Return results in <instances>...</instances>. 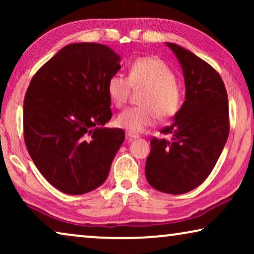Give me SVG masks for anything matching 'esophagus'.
<instances>
[{
  "label": "esophagus",
  "instance_id": "1",
  "mask_svg": "<svg viewBox=\"0 0 254 254\" xmlns=\"http://www.w3.org/2000/svg\"><path fill=\"white\" fill-rule=\"evenodd\" d=\"M126 137H127V140L131 141V140H136V138H138V135L135 133H131V131H127Z\"/></svg>",
  "mask_w": 254,
  "mask_h": 254
}]
</instances>
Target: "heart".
I'll use <instances>...</instances> for the list:
<instances>
[{"instance_id": "heart-1", "label": "heart", "mask_w": 254, "mask_h": 254, "mask_svg": "<svg viewBox=\"0 0 254 254\" xmlns=\"http://www.w3.org/2000/svg\"><path fill=\"white\" fill-rule=\"evenodd\" d=\"M131 86L147 88L142 97V105L128 107L118 116L116 123L131 133H141L155 123L156 117H173L182 104V92L176 83V76L161 59L144 57L130 65L128 78L114 74L107 82V92L117 107L124 106L129 97Z\"/></svg>"}]
</instances>
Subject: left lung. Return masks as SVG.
I'll list each match as a JSON object with an SVG mask.
<instances>
[{
	"label": "left lung",
	"instance_id": "left-lung-1",
	"mask_svg": "<svg viewBox=\"0 0 254 254\" xmlns=\"http://www.w3.org/2000/svg\"><path fill=\"white\" fill-rule=\"evenodd\" d=\"M179 61L185 102L173 123L152 138L145 178L161 192L183 194L201 185L214 169L229 135L228 95L216 70L192 52L165 43Z\"/></svg>",
	"mask_w": 254,
	"mask_h": 254
}]
</instances>
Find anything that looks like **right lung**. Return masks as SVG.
<instances>
[{"instance_id": "1", "label": "right lung", "mask_w": 254, "mask_h": 254, "mask_svg": "<svg viewBox=\"0 0 254 254\" xmlns=\"http://www.w3.org/2000/svg\"><path fill=\"white\" fill-rule=\"evenodd\" d=\"M121 58L106 45L76 43L41 67L24 99V138L34 165L61 192L98 189L125 140L112 118L107 82Z\"/></svg>"}]
</instances>
